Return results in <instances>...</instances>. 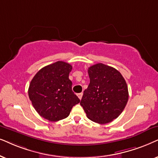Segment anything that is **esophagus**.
<instances>
[{
    "label": "esophagus",
    "mask_w": 158,
    "mask_h": 158,
    "mask_svg": "<svg viewBox=\"0 0 158 158\" xmlns=\"http://www.w3.org/2000/svg\"><path fill=\"white\" fill-rule=\"evenodd\" d=\"M82 95H83V93L82 92H81V93H79L77 94L78 98H79V100H81V98H82Z\"/></svg>",
    "instance_id": "obj_1"
}]
</instances>
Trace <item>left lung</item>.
<instances>
[{
  "label": "left lung",
  "instance_id": "left-lung-1",
  "mask_svg": "<svg viewBox=\"0 0 158 158\" xmlns=\"http://www.w3.org/2000/svg\"><path fill=\"white\" fill-rule=\"evenodd\" d=\"M88 74L90 81L80 105L91 121L108 123L117 118L127 106V82L118 71L100 63L90 66Z\"/></svg>",
  "mask_w": 158,
  "mask_h": 158
}]
</instances>
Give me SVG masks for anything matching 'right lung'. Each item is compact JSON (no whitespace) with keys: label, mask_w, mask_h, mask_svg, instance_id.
<instances>
[{"label":"right lung","mask_w":158,"mask_h":158,"mask_svg":"<svg viewBox=\"0 0 158 158\" xmlns=\"http://www.w3.org/2000/svg\"><path fill=\"white\" fill-rule=\"evenodd\" d=\"M72 66L57 61L41 69L29 85L28 94L38 114L50 121L66 118L73 106L80 102L71 89L69 73Z\"/></svg>","instance_id":"right-lung-1"}]
</instances>
